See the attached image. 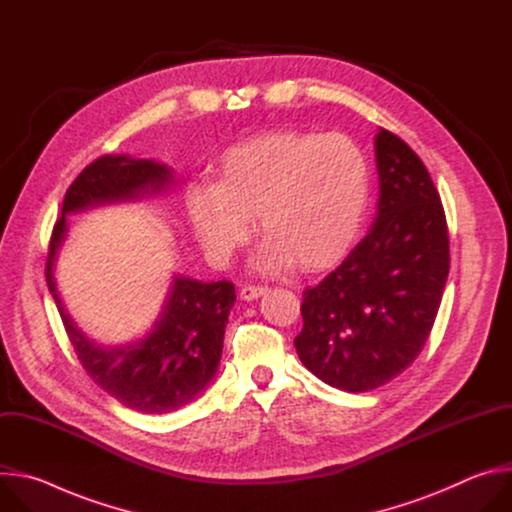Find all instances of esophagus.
Segmentation results:
<instances>
[{"label": "esophagus", "mask_w": 512, "mask_h": 512, "mask_svg": "<svg viewBox=\"0 0 512 512\" xmlns=\"http://www.w3.org/2000/svg\"><path fill=\"white\" fill-rule=\"evenodd\" d=\"M265 291H267L265 285H245V287L241 289V298L247 300V302H251V300L261 298V296L265 294Z\"/></svg>", "instance_id": "1"}]
</instances>
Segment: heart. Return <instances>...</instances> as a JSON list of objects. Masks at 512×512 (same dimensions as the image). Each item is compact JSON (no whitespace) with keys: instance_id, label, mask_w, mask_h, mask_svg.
I'll return each instance as SVG.
<instances>
[{"instance_id":"obj_1","label":"heart","mask_w":512,"mask_h":512,"mask_svg":"<svg viewBox=\"0 0 512 512\" xmlns=\"http://www.w3.org/2000/svg\"><path fill=\"white\" fill-rule=\"evenodd\" d=\"M369 164L344 135L277 131L231 148L218 182L190 188L192 229L214 259H227L259 216L267 237L261 269L294 261L318 271L340 261L356 241L369 202Z\"/></svg>"}]
</instances>
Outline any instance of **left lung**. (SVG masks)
Instances as JSON below:
<instances>
[{"label": "left lung", "mask_w": 512, "mask_h": 512, "mask_svg": "<svg viewBox=\"0 0 512 512\" xmlns=\"http://www.w3.org/2000/svg\"><path fill=\"white\" fill-rule=\"evenodd\" d=\"M377 218L350 255L304 291L294 344L324 383L364 393L401 375L433 328L450 271L444 206L409 145L375 137Z\"/></svg>", "instance_id": "8db88e82"}]
</instances>
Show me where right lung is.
<instances>
[{
	"label": "right lung",
	"mask_w": 512,
	"mask_h": 512,
	"mask_svg": "<svg viewBox=\"0 0 512 512\" xmlns=\"http://www.w3.org/2000/svg\"><path fill=\"white\" fill-rule=\"evenodd\" d=\"M168 184L172 170L154 160L97 158L68 186L46 259L48 289L83 369L121 405L148 415L176 411L210 385L237 300L235 285L227 279L202 283L176 275L152 332L133 344L105 348L89 340L66 314L56 291L54 261L68 231V212L158 194Z\"/></svg>",
	"instance_id": "add662e5"
}]
</instances>
